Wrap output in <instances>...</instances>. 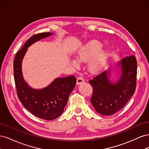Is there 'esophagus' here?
<instances>
[{
	"instance_id": "esophagus-1",
	"label": "esophagus",
	"mask_w": 149,
	"mask_h": 149,
	"mask_svg": "<svg viewBox=\"0 0 149 149\" xmlns=\"http://www.w3.org/2000/svg\"><path fill=\"white\" fill-rule=\"evenodd\" d=\"M84 82V79H83V78L81 77V76H79V77L78 78V79H77V82H76V84L79 85V84H81Z\"/></svg>"
}]
</instances>
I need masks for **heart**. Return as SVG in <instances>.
<instances>
[{
	"label": "heart",
	"mask_w": 149,
	"mask_h": 149,
	"mask_svg": "<svg viewBox=\"0 0 149 149\" xmlns=\"http://www.w3.org/2000/svg\"><path fill=\"white\" fill-rule=\"evenodd\" d=\"M103 44L97 40L89 42L81 47L76 53L78 59L73 60V63L78 66L79 61L88 62V70L90 72L96 73L104 66L110 55V50L105 49L101 50Z\"/></svg>",
	"instance_id": "heart-1"
}]
</instances>
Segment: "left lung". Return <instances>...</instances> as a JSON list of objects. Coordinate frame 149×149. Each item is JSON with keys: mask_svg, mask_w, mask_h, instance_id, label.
Masks as SVG:
<instances>
[{"mask_svg": "<svg viewBox=\"0 0 149 149\" xmlns=\"http://www.w3.org/2000/svg\"><path fill=\"white\" fill-rule=\"evenodd\" d=\"M121 74L117 82L110 80L112 70H106L89 81L93 87L91 102L97 112L110 116L121 109L136 91L137 60L134 55L124 57L118 63Z\"/></svg>", "mask_w": 149, "mask_h": 149, "instance_id": "8db88e82", "label": "left lung"}]
</instances>
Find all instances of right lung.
I'll return each mask as SVG.
<instances>
[{"instance_id":"1","label":"right lung","mask_w":149,"mask_h":149,"mask_svg":"<svg viewBox=\"0 0 149 149\" xmlns=\"http://www.w3.org/2000/svg\"><path fill=\"white\" fill-rule=\"evenodd\" d=\"M52 34L47 32L33 35L17 53L13 61V76L19 100L31 114L47 120H53L61 115L70 94L75 86L76 78L73 75L57 78L46 88L34 89L31 88L24 79L22 63L28 47Z\"/></svg>"}]
</instances>
